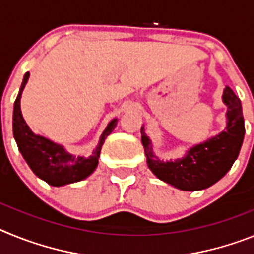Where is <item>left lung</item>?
I'll return each instance as SVG.
<instances>
[{"mask_svg": "<svg viewBox=\"0 0 254 254\" xmlns=\"http://www.w3.org/2000/svg\"><path fill=\"white\" fill-rule=\"evenodd\" d=\"M222 100L228 106L226 130L190 148L183 158L170 162L158 160L152 152L148 136L144 134L143 127L140 129L147 164L158 179L182 190H199L219 182L231 169L243 144L246 127L242 102L231 88H225Z\"/></svg>", "mask_w": 254, "mask_h": 254, "instance_id": "obj_1", "label": "left lung"}]
</instances>
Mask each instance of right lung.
I'll use <instances>...</instances> for the list:
<instances>
[{
    "instance_id": "obj_1",
    "label": "right lung",
    "mask_w": 254,
    "mask_h": 254,
    "mask_svg": "<svg viewBox=\"0 0 254 254\" xmlns=\"http://www.w3.org/2000/svg\"><path fill=\"white\" fill-rule=\"evenodd\" d=\"M29 79V71L24 75L20 90L14 103V138L17 148L23 154L24 160L29 165L35 175L54 187L80 182L93 173L98 165L101 147L110 133L116 127L118 120L115 119L107 125L101 136L98 147L90 157H76L67 153L60 144L51 142L43 136L35 135L24 121L20 110V98L26 81Z\"/></svg>"
}]
</instances>
